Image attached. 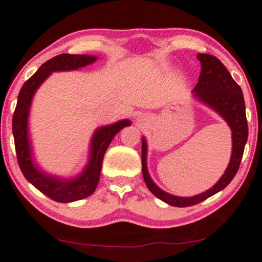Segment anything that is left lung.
Returning <instances> with one entry per match:
<instances>
[{
    "label": "left lung",
    "mask_w": 262,
    "mask_h": 262,
    "mask_svg": "<svg viewBox=\"0 0 262 262\" xmlns=\"http://www.w3.org/2000/svg\"><path fill=\"white\" fill-rule=\"evenodd\" d=\"M197 58L202 64V71L198 83L193 89L194 95L219 112L230 124L232 129V156L226 171L213 188L193 197H177L162 191L151 180L146 168V141L142 139L141 164L145 184L156 197L174 207H191L224 190L237 174L248 139L246 104L241 87L216 57L210 54H198Z\"/></svg>",
    "instance_id": "1"
}]
</instances>
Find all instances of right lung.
I'll return each mask as SVG.
<instances>
[{
  "mask_svg": "<svg viewBox=\"0 0 262 262\" xmlns=\"http://www.w3.org/2000/svg\"><path fill=\"white\" fill-rule=\"evenodd\" d=\"M95 60L97 58L92 55L78 54H60L49 59L23 84L18 95L14 114H13V137H14L16 160H18L21 173L24 174L26 180L34 185L43 194L59 203L83 200L95 191L99 184V179H100L102 160H104V155L108 145L122 128L130 125V121H120L107 127L99 128L93 137L91 160L85 170L74 180L64 181L43 174L32 163L28 139L30 104H31V99L34 97L36 89L51 75L52 71L76 70Z\"/></svg>",
  "mask_w": 262,
  "mask_h": 262,
  "instance_id": "obj_1",
  "label": "right lung"
}]
</instances>
